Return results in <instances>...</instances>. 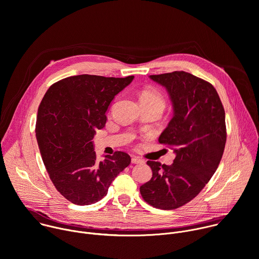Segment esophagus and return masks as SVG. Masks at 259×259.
I'll use <instances>...</instances> for the list:
<instances>
[{
	"mask_svg": "<svg viewBox=\"0 0 259 259\" xmlns=\"http://www.w3.org/2000/svg\"><path fill=\"white\" fill-rule=\"evenodd\" d=\"M131 162H132V163H142V162H144V160H143L142 158H140V157L133 156V157L131 158Z\"/></svg>",
	"mask_w": 259,
	"mask_h": 259,
	"instance_id": "34e87169",
	"label": "esophagus"
}]
</instances>
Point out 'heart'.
Returning <instances> with one entry per match:
<instances>
[{
  "label": "heart",
  "mask_w": 259,
  "mask_h": 259,
  "mask_svg": "<svg viewBox=\"0 0 259 259\" xmlns=\"http://www.w3.org/2000/svg\"><path fill=\"white\" fill-rule=\"evenodd\" d=\"M140 101H141V103L156 104V105H160L162 107L164 105L163 99L160 96V94L153 89H146V90L142 91V93L140 95Z\"/></svg>",
  "instance_id": "obj_1"
}]
</instances>
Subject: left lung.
Listing matches in <instances>:
<instances>
[{
	"instance_id": "left-lung-1",
	"label": "left lung",
	"mask_w": 259,
	"mask_h": 259,
	"mask_svg": "<svg viewBox=\"0 0 259 259\" xmlns=\"http://www.w3.org/2000/svg\"><path fill=\"white\" fill-rule=\"evenodd\" d=\"M149 78L167 93L173 116L158 137L174 149L173 163L148 160L151 179L140 187L143 199L160 209L192 200L207 184L222 159L227 134L225 110L213 86L184 71Z\"/></svg>"
}]
</instances>
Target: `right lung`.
<instances>
[{"mask_svg": "<svg viewBox=\"0 0 259 259\" xmlns=\"http://www.w3.org/2000/svg\"><path fill=\"white\" fill-rule=\"evenodd\" d=\"M125 78L77 75L53 84L37 112L39 151L57 190L77 205L96 203L131 162L124 151L98 160L94 136L107 123L115 97L132 82Z\"/></svg>", "mask_w": 259, "mask_h": 259, "instance_id": "1", "label": "right lung"}]
</instances>
